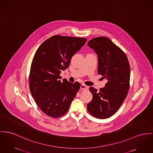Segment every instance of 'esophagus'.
Segmentation results:
<instances>
[{"mask_svg": "<svg viewBox=\"0 0 153 153\" xmlns=\"http://www.w3.org/2000/svg\"><path fill=\"white\" fill-rule=\"evenodd\" d=\"M81 89L82 91H87V90H88V87L87 86L82 84V85H81Z\"/></svg>", "mask_w": 153, "mask_h": 153, "instance_id": "34e87169", "label": "esophagus"}]
</instances>
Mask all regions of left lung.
I'll return each instance as SVG.
<instances>
[{
    "label": "left lung",
    "instance_id": "1",
    "mask_svg": "<svg viewBox=\"0 0 153 153\" xmlns=\"http://www.w3.org/2000/svg\"><path fill=\"white\" fill-rule=\"evenodd\" d=\"M88 45L98 55V74L106 78L103 88H89L92 101L88 111L99 119L108 118L120 108L129 89L130 65L125 53L109 38L96 37Z\"/></svg>",
    "mask_w": 153,
    "mask_h": 153
}]
</instances>
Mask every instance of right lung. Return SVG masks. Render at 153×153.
I'll list each match as a JSON object with an SVG mask.
<instances>
[{"label":"right lung","mask_w":153,"mask_h":153,"mask_svg":"<svg viewBox=\"0 0 153 153\" xmlns=\"http://www.w3.org/2000/svg\"><path fill=\"white\" fill-rule=\"evenodd\" d=\"M87 39L59 35L43 42L31 63L29 85L31 94L42 112L59 118L69 110L81 84L66 79L61 81L60 73L70 65L72 57Z\"/></svg>","instance_id":"add662e5"}]
</instances>
